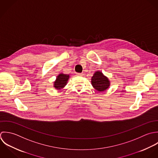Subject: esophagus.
Segmentation results:
<instances>
[{"label": "esophagus", "instance_id": "34e87169", "mask_svg": "<svg viewBox=\"0 0 158 158\" xmlns=\"http://www.w3.org/2000/svg\"><path fill=\"white\" fill-rule=\"evenodd\" d=\"M76 74H77V76H82L84 74H82V73H76Z\"/></svg>", "mask_w": 158, "mask_h": 158}]
</instances>
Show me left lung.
<instances>
[{
    "instance_id": "left-lung-1",
    "label": "left lung",
    "mask_w": 158,
    "mask_h": 158,
    "mask_svg": "<svg viewBox=\"0 0 158 158\" xmlns=\"http://www.w3.org/2000/svg\"><path fill=\"white\" fill-rule=\"evenodd\" d=\"M91 84L95 90L98 92H104L107 90L110 85L109 78L100 71H97L94 74L91 79Z\"/></svg>"
}]
</instances>
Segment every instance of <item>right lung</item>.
<instances>
[{"instance_id": "add662e5", "label": "right lung", "mask_w": 158, "mask_h": 158, "mask_svg": "<svg viewBox=\"0 0 158 158\" xmlns=\"http://www.w3.org/2000/svg\"><path fill=\"white\" fill-rule=\"evenodd\" d=\"M69 74L60 73L59 74L57 77L56 81L54 82L53 87L58 90L63 89L68 83V81L69 78Z\"/></svg>"}]
</instances>
